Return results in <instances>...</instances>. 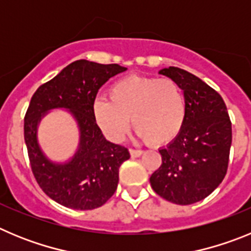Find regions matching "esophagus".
I'll list each match as a JSON object with an SVG mask.
<instances>
[{
    "label": "esophagus",
    "instance_id": "obj_1",
    "mask_svg": "<svg viewBox=\"0 0 251 251\" xmlns=\"http://www.w3.org/2000/svg\"><path fill=\"white\" fill-rule=\"evenodd\" d=\"M129 153H130V156H132V157H139L142 154V153H143V151H141V150H133V148H130Z\"/></svg>",
    "mask_w": 251,
    "mask_h": 251
}]
</instances>
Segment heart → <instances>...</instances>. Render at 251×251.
Returning <instances> with one entry per match:
<instances>
[{
    "instance_id": "heart-1",
    "label": "heart",
    "mask_w": 251,
    "mask_h": 251,
    "mask_svg": "<svg viewBox=\"0 0 251 251\" xmlns=\"http://www.w3.org/2000/svg\"><path fill=\"white\" fill-rule=\"evenodd\" d=\"M109 100L97 98L92 104L95 124L109 139L122 141L132 119L136 133L150 146L174 141L186 117L185 97L170 77H122L110 85Z\"/></svg>"
}]
</instances>
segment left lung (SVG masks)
<instances>
[{
    "mask_svg": "<svg viewBox=\"0 0 251 251\" xmlns=\"http://www.w3.org/2000/svg\"><path fill=\"white\" fill-rule=\"evenodd\" d=\"M159 74L183 90L186 117L178 136L159 150L162 165L150 178L153 191L177 205H191L223 182L229 166L231 121L221 95L200 77L170 66Z\"/></svg>",
    "mask_w": 251,
    "mask_h": 251,
    "instance_id": "8db88e82",
    "label": "left lung"
}]
</instances>
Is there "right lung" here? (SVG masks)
Here are the masks:
<instances>
[{"instance_id": "right-lung-1", "label": "right lung", "mask_w": 251, "mask_h": 251, "mask_svg": "<svg viewBox=\"0 0 251 251\" xmlns=\"http://www.w3.org/2000/svg\"><path fill=\"white\" fill-rule=\"evenodd\" d=\"M124 70L127 69L118 64L76 60L40 85L31 98L24 122L31 171L41 190L65 207H100L117 190L119 167L129 158V152L104 138L93 119L92 104L100 86ZM54 107L70 110L81 129L79 150L65 165L51 164L37 145V123L41 115Z\"/></svg>"}]
</instances>
